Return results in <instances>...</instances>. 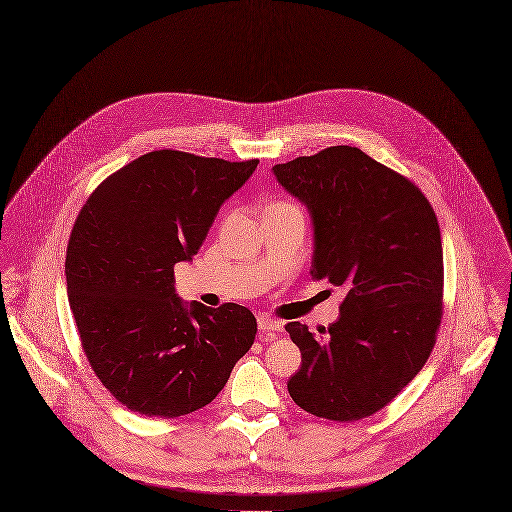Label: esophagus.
I'll list each match as a JSON object with an SVG mask.
<instances>
[{
  "label": "esophagus",
  "instance_id": "1",
  "mask_svg": "<svg viewBox=\"0 0 512 512\" xmlns=\"http://www.w3.org/2000/svg\"><path fill=\"white\" fill-rule=\"evenodd\" d=\"M257 325H259L261 331H281L283 329V323L273 319V317H269V315H259L257 317Z\"/></svg>",
  "mask_w": 512,
  "mask_h": 512
}]
</instances>
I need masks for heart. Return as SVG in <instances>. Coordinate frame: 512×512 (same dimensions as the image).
I'll return each mask as SVG.
<instances>
[{"label": "heart", "mask_w": 512, "mask_h": 512, "mask_svg": "<svg viewBox=\"0 0 512 512\" xmlns=\"http://www.w3.org/2000/svg\"><path fill=\"white\" fill-rule=\"evenodd\" d=\"M271 207H291V205H287V203H275V205H271Z\"/></svg>", "instance_id": "obj_1"}]
</instances>
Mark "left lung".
<instances>
[{"instance_id": "obj_1", "label": "left lung", "mask_w": 512, "mask_h": 512, "mask_svg": "<svg viewBox=\"0 0 512 512\" xmlns=\"http://www.w3.org/2000/svg\"><path fill=\"white\" fill-rule=\"evenodd\" d=\"M271 170L311 217V277L346 289L337 321L319 335L285 325L301 352L289 396L327 420L372 416L416 378L436 342L444 281L436 215L408 179L354 146Z\"/></svg>"}]
</instances>
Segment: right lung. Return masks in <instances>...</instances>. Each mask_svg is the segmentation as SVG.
I'll return each instance as SVG.
<instances>
[{
	"instance_id": "add662e5",
	"label": "right lung",
	"mask_w": 512,
	"mask_h": 512,
	"mask_svg": "<svg viewBox=\"0 0 512 512\" xmlns=\"http://www.w3.org/2000/svg\"><path fill=\"white\" fill-rule=\"evenodd\" d=\"M257 164L154 150L82 207L66 253L70 309L94 374L128 410L179 418L211 404L253 346V313L183 301L175 265L193 261Z\"/></svg>"
}]
</instances>
